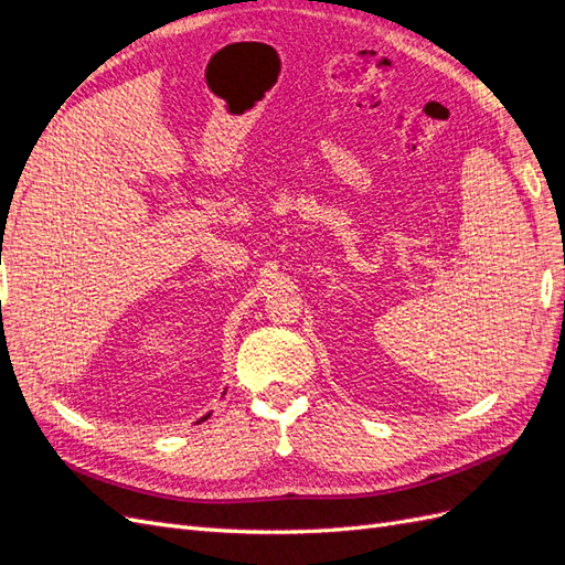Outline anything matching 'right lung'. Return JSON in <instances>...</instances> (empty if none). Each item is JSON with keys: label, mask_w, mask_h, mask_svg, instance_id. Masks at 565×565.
Listing matches in <instances>:
<instances>
[{"label": "right lung", "mask_w": 565, "mask_h": 565, "mask_svg": "<svg viewBox=\"0 0 565 565\" xmlns=\"http://www.w3.org/2000/svg\"><path fill=\"white\" fill-rule=\"evenodd\" d=\"M207 417H210V415H204V417H202V419H200V422H204V419H207Z\"/></svg>", "instance_id": "right-lung-1"}]
</instances>
